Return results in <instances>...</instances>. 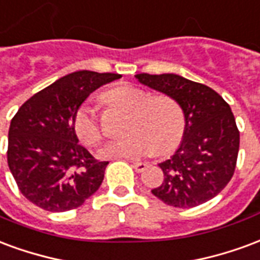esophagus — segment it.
Wrapping results in <instances>:
<instances>
[{"label":"esophagus","instance_id":"1","mask_svg":"<svg viewBox=\"0 0 260 260\" xmlns=\"http://www.w3.org/2000/svg\"><path fill=\"white\" fill-rule=\"evenodd\" d=\"M133 168H134V170L137 173H141V172H144L148 168V164H145V162H133Z\"/></svg>","mask_w":260,"mask_h":260}]
</instances>
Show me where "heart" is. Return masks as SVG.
<instances>
[{"instance_id": "obj_1", "label": "heart", "mask_w": 260, "mask_h": 260, "mask_svg": "<svg viewBox=\"0 0 260 260\" xmlns=\"http://www.w3.org/2000/svg\"><path fill=\"white\" fill-rule=\"evenodd\" d=\"M107 101L132 111L124 140L112 141L100 151L101 158L137 159L151 155H169L179 147L185 133V115L179 101L168 94L151 95L136 87L122 86L108 91ZM75 132L87 147H96L102 130L91 107H81L75 116Z\"/></svg>"}]
</instances>
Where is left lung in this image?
<instances>
[{
  "label": "left lung",
  "instance_id": "8db88e82",
  "mask_svg": "<svg viewBox=\"0 0 260 260\" xmlns=\"http://www.w3.org/2000/svg\"><path fill=\"white\" fill-rule=\"evenodd\" d=\"M149 88L176 98L185 115L177 151L159 164L164 183L152 194L174 208H194L219 194L233 177L240 132L230 105L210 87L173 73L136 75Z\"/></svg>",
  "mask_w": 260,
  "mask_h": 260
}]
</instances>
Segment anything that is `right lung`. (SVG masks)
I'll list each match as a JSON object with an SVG mask.
<instances>
[{
    "mask_svg": "<svg viewBox=\"0 0 260 260\" xmlns=\"http://www.w3.org/2000/svg\"><path fill=\"white\" fill-rule=\"evenodd\" d=\"M120 77L90 70L70 73L34 94L12 117L8 166L34 205L66 212L100 188L108 162H98L79 144L75 116L92 91Z\"/></svg>",
    "mask_w": 260,
    "mask_h": 260,
    "instance_id": "right-lung-1",
    "label": "right lung"
}]
</instances>
